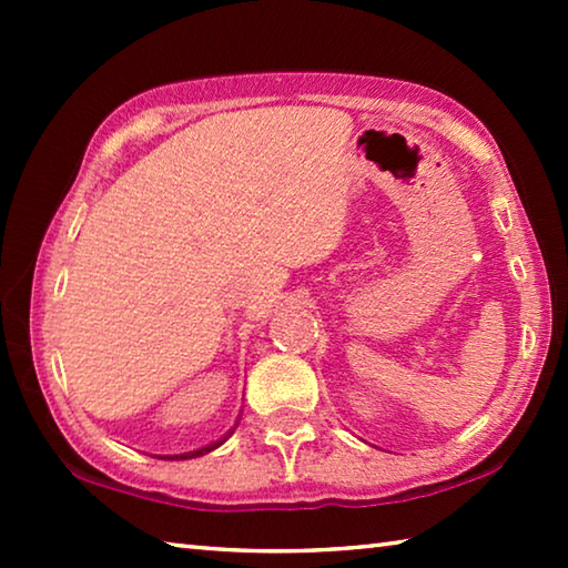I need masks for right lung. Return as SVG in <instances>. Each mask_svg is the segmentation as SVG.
Listing matches in <instances>:
<instances>
[{"label":"right lung","mask_w":568,"mask_h":568,"mask_svg":"<svg viewBox=\"0 0 568 568\" xmlns=\"http://www.w3.org/2000/svg\"><path fill=\"white\" fill-rule=\"evenodd\" d=\"M235 430V428H233ZM233 430H227V434L220 438V440H215V444H210V446H205V448H197V450H187V454H178V456H160L162 460H187V458H197V456H205V454H210V450H215L217 446H223L225 440L230 438V434H233Z\"/></svg>","instance_id":"right-lung-1"}]
</instances>
